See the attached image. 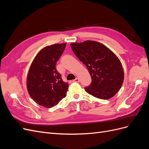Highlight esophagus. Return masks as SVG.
<instances>
[{"instance_id":"obj_1","label":"esophagus","mask_w":149,"mask_h":149,"mask_svg":"<svg viewBox=\"0 0 149 149\" xmlns=\"http://www.w3.org/2000/svg\"><path fill=\"white\" fill-rule=\"evenodd\" d=\"M73 82H76V83H79V79L78 78H76L73 81Z\"/></svg>"}]
</instances>
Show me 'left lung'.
<instances>
[{
    "label": "left lung",
    "instance_id": "8db88e82",
    "mask_svg": "<svg viewBox=\"0 0 149 149\" xmlns=\"http://www.w3.org/2000/svg\"><path fill=\"white\" fill-rule=\"evenodd\" d=\"M72 50L86 65L92 79L85 91L102 100L113 97L124 81V71L115 54L105 45L87 40L71 44Z\"/></svg>",
    "mask_w": 149,
    "mask_h": 149
}]
</instances>
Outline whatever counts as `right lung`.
Here are the masks:
<instances>
[{
  "mask_svg": "<svg viewBox=\"0 0 149 149\" xmlns=\"http://www.w3.org/2000/svg\"><path fill=\"white\" fill-rule=\"evenodd\" d=\"M66 43L54 44L43 48L34 58L26 79L30 97L45 107L57 105L66 96L69 85L63 81L56 68L58 60L63 53Z\"/></svg>",
  "mask_w": 149,
  "mask_h": 149,
  "instance_id": "right-lung-1",
  "label": "right lung"
}]
</instances>
